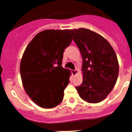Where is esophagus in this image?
<instances>
[{
    "instance_id": "obj_1",
    "label": "esophagus",
    "mask_w": 132,
    "mask_h": 132,
    "mask_svg": "<svg viewBox=\"0 0 132 132\" xmlns=\"http://www.w3.org/2000/svg\"><path fill=\"white\" fill-rule=\"evenodd\" d=\"M77 73H78V70H72V74L73 76H76V75H77Z\"/></svg>"
}]
</instances>
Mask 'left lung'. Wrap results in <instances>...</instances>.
I'll return each instance as SVG.
<instances>
[{
  "label": "left lung",
  "instance_id": "left-lung-1",
  "mask_svg": "<svg viewBox=\"0 0 132 132\" xmlns=\"http://www.w3.org/2000/svg\"><path fill=\"white\" fill-rule=\"evenodd\" d=\"M73 31V39L82 57V83L76 88L82 100L97 103L107 97L117 82V56L110 44L99 34L85 28Z\"/></svg>",
  "mask_w": 132,
  "mask_h": 132
}]
</instances>
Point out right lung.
Returning a JSON list of instances; mask_svg holds the SVG:
<instances>
[{"label":"right lung","instance_id":"add662e5","mask_svg":"<svg viewBox=\"0 0 132 132\" xmlns=\"http://www.w3.org/2000/svg\"><path fill=\"white\" fill-rule=\"evenodd\" d=\"M72 29L42 31L27 45L20 64L27 95L37 105L51 109L64 98L71 72L62 66L63 53L72 40Z\"/></svg>","mask_w":132,"mask_h":132}]
</instances>
